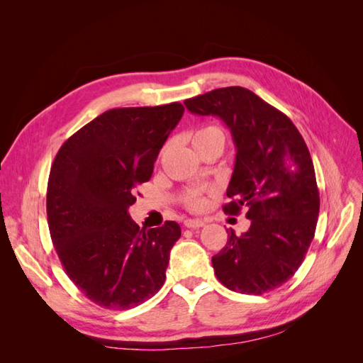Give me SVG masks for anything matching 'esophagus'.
<instances>
[{
    "label": "esophagus",
    "mask_w": 363,
    "mask_h": 363,
    "mask_svg": "<svg viewBox=\"0 0 363 363\" xmlns=\"http://www.w3.org/2000/svg\"><path fill=\"white\" fill-rule=\"evenodd\" d=\"M183 224L188 228H199L204 225V221H201V219H184Z\"/></svg>",
    "instance_id": "34e87169"
}]
</instances>
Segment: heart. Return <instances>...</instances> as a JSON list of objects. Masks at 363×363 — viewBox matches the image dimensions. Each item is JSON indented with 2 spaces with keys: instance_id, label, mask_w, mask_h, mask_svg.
I'll list each match as a JSON object with an SVG mask.
<instances>
[{
  "instance_id": "1",
  "label": "heart",
  "mask_w": 363,
  "mask_h": 363,
  "mask_svg": "<svg viewBox=\"0 0 363 363\" xmlns=\"http://www.w3.org/2000/svg\"><path fill=\"white\" fill-rule=\"evenodd\" d=\"M224 142H225V138H224L223 130L215 125L201 127L192 133V145L195 150L206 147L208 144L224 145ZM204 203H206L204 196L201 194H192L191 196H188V200H186V206L192 208V211H201L204 207Z\"/></svg>"
}]
</instances>
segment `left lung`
<instances>
[{
    "instance_id": "1",
    "label": "left lung",
    "mask_w": 363,
    "mask_h": 363,
    "mask_svg": "<svg viewBox=\"0 0 363 363\" xmlns=\"http://www.w3.org/2000/svg\"><path fill=\"white\" fill-rule=\"evenodd\" d=\"M195 115L221 118L236 145L235 171L223 208H247L245 233L228 230L225 247L212 257L218 280L240 294L260 295L288 281L300 268L315 236L320 191L300 131L245 87L230 86L189 98Z\"/></svg>"
}]
</instances>
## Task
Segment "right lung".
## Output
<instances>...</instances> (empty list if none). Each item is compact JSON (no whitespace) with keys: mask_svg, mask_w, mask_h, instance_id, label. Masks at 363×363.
Returning <instances> with one entry per match:
<instances>
[{"mask_svg":"<svg viewBox=\"0 0 363 363\" xmlns=\"http://www.w3.org/2000/svg\"><path fill=\"white\" fill-rule=\"evenodd\" d=\"M183 112L180 103L112 108L65 140L51 164L47 215L54 248L75 286L106 309L136 307L167 279L180 225L140 228L128 207Z\"/></svg>","mask_w":363,"mask_h":363,"instance_id":"obj_1","label":"right lung"}]
</instances>
